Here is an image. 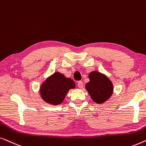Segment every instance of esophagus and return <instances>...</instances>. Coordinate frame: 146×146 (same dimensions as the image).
<instances>
[{
  "instance_id": "34e87169",
  "label": "esophagus",
  "mask_w": 146,
  "mask_h": 146,
  "mask_svg": "<svg viewBox=\"0 0 146 146\" xmlns=\"http://www.w3.org/2000/svg\"><path fill=\"white\" fill-rule=\"evenodd\" d=\"M77 85H78V87H79V88H82V87H83V83L82 81H79L77 82Z\"/></svg>"
}]
</instances>
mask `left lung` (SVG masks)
Listing matches in <instances>:
<instances>
[{
	"label": "left lung",
	"mask_w": 146,
	"mask_h": 146,
	"mask_svg": "<svg viewBox=\"0 0 146 146\" xmlns=\"http://www.w3.org/2000/svg\"><path fill=\"white\" fill-rule=\"evenodd\" d=\"M88 77L89 81L85 85V89L93 102L102 104L110 99L113 93V85L108 76L93 71L89 73Z\"/></svg>",
	"instance_id": "1"
}]
</instances>
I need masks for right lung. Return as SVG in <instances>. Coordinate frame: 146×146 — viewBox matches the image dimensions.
Here are the masks:
<instances>
[{"label":"right lung","instance_id":"right-lung-1","mask_svg":"<svg viewBox=\"0 0 146 146\" xmlns=\"http://www.w3.org/2000/svg\"><path fill=\"white\" fill-rule=\"evenodd\" d=\"M75 83L59 72L56 71L48 77L39 89L40 96L46 103L57 106L63 103L68 91L75 88Z\"/></svg>","mask_w":146,"mask_h":146}]
</instances>
